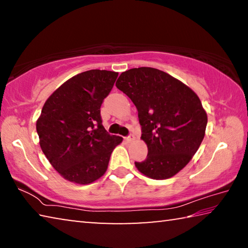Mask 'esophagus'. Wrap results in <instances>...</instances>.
Wrapping results in <instances>:
<instances>
[{"instance_id":"1","label":"esophagus","mask_w":248,"mask_h":248,"mask_svg":"<svg viewBox=\"0 0 248 248\" xmlns=\"http://www.w3.org/2000/svg\"><path fill=\"white\" fill-rule=\"evenodd\" d=\"M124 140L127 141V142H131V141L134 140V136H133V134H129L128 137L124 138Z\"/></svg>"}]
</instances>
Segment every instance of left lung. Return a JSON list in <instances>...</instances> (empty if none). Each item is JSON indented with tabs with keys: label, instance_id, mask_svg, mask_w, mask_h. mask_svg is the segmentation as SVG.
Here are the masks:
<instances>
[{
	"label": "left lung",
	"instance_id": "obj_1",
	"mask_svg": "<svg viewBox=\"0 0 248 248\" xmlns=\"http://www.w3.org/2000/svg\"><path fill=\"white\" fill-rule=\"evenodd\" d=\"M116 86L136 105L148 145L144 161L134 162L137 169L153 179L177 174L204 138L208 118L198 96L170 74L146 66L123 72Z\"/></svg>",
	"mask_w": 248,
	"mask_h": 248
}]
</instances>
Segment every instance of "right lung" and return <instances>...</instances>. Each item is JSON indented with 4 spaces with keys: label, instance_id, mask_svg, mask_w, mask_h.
<instances>
[{
    "label": "right lung",
    "instance_id": "1",
    "mask_svg": "<svg viewBox=\"0 0 248 248\" xmlns=\"http://www.w3.org/2000/svg\"><path fill=\"white\" fill-rule=\"evenodd\" d=\"M118 73L90 70L71 78L45 103L37 133L46 157L62 177L91 184L105 174L123 138L103 125L100 107Z\"/></svg>",
    "mask_w": 248,
    "mask_h": 248
}]
</instances>
